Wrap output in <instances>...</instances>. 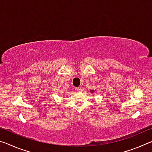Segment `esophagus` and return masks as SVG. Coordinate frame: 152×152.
Wrapping results in <instances>:
<instances>
[{"label": "esophagus", "mask_w": 152, "mask_h": 152, "mask_svg": "<svg viewBox=\"0 0 152 152\" xmlns=\"http://www.w3.org/2000/svg\"><path fill=\"white\" fill-rule=\"evenodd\" d=\"M76 90L77 91H81V87H76Z\"/></svg>", "instance_id": "obj_1"}]
</instances>
